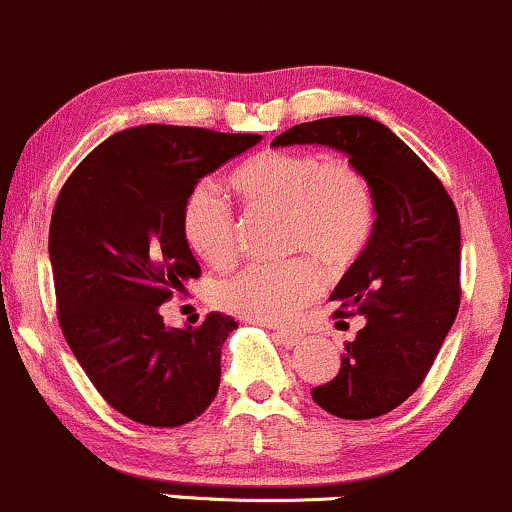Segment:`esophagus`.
Masks as SVG:
<instances>
[{"instance_id":"1","label":"esophagus","mask_w":512,"mask_h":512,"mask_svg":"<svg viewBox=\"0 0 512 512\" xmlns=\"http://www.w3.org/2000/svg\"><path fill=\"white\" fill-rule=\"evenodd\" d=\"M275 338H278V343H283L285 348H295L297 343L302 341V333H297V331H290V329H278L273 333Z\"/></svg>"}]
</instances>
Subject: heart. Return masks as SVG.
Returning <instances> with one entry per match:
<instances>
[{
	"instance_id": "1",
	"label": "heart",
	"mask_w": 512,
	"mask_h": 512,
	"mask_svg": "<svg viewBox=\"0 0 512 512\" xmlns=\"http://www.w3.org/2000/svg\"><path fill=\"white\" fill-rule=\"evenodd\" d=\"M229 183L251 208L285 212V251L312 256L329 271L353 266L375 234V191L365 171L350 159L266 149L239 164ZM181 232L210 266L227 268L237 258L239 227L232 205L205 183L191 188L183 200ZM314 261L251 263L220 280L212 300L241 319L287 324L321 292V273Z\"/></svg>"
}]
</instances>
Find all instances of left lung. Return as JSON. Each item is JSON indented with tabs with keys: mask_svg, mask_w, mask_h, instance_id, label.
<instances>
[{
	"mask_svg": "<svg viewBox=\"0 0 512 512\" xmlns=\"http://www.w3.org/2000/svg\"><path fill=\"white\" fill-rule=\"evenodd\" d=\"M275 147L341 149L365 171L377 227L331 300L365 317L346 343L341 370L312 389L324 411L348 421L377 418L421 387L459 309V217L438 176L387 125L365 116L321 118L280 132ZM336 314V317H338Z\"/></svg>",
	"mask_w": 512,
	"mask_h": 512,
	"instance_id": "8db88e82",
	"label": "left lung"
}]
</instances>
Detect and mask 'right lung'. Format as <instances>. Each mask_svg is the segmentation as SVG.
Listing matches in <instances>:
<instances>
[{
  "label": "right lung",
  "mask_w": 512,
  "mask_h": 512,
  "mask_svg": "<svg viewBox=\"0 0 512 512\" xmlns=\"http://www.w3.org/2000/svg\"><path fill=\"white\" fill-rule=\"evenodd\" d=\"M256 142L249 132L140 125L91 149L57 195L48 237L57 321L96 392L130 421L179 428L217 396L237 321L212 312L169 329L159 309L200 275L181 232L188 191Z\"/></svg>",
  "instance_id": "add662e5"
}]
</instances>
